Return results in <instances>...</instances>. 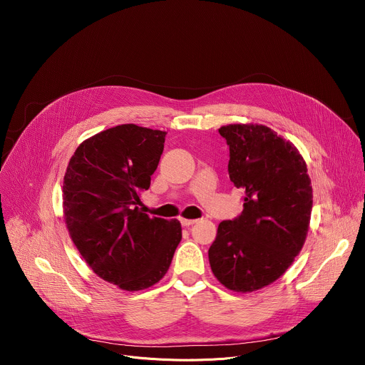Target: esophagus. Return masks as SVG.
<instances>
[{"label":"esophagus","mask_w":365,"mask_h":365,"mask_svg":"<svg viewBox=\"0 0 365 365\" xmlns=\"http://www.w3.org/2000/svg\"><path fill=\"white\" fill-rule=\"evenodd\" d=\"M196 221H197V220H186V218H180V224H182L183 227H190V225L196 224Z\"/></svg>","instance_id":"esophagus-1"}]
</instances>
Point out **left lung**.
<instances>
[{"label": "left lung", "instance_id": "obj_1", "mask_svg": "<svg viewBox=\"0 0 365 365\" xmlns=\"http://www.w3.org/2000/svg\"><path fill=\"white\" fill-rule=\"evenodd\" d=\"M220 134L230 147V179L244 190V210L220 224L207 255L227 289L247 293L292 266L306 240L314 196L300 153L272 128L230 124Z\"/></svg>", "mask_w": 365, "mask_h": 365}]
</instances>
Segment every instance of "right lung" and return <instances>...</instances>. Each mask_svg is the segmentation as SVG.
<instances>
[{
    "mask_svg": "<svg viewBox=\"0 0 365 365\" xmlns=\"http://www.w3.org/2000/svg\"><path fill=\"white\" fill-rule=\"evenodd\" d=\"M165 137L135 124L108 128L76 148L65 173L69 235L95 274L123 290L158 283L182 240L178 220L150 218L137 206L158 169Z\"/></svg>",
    "mask_w": 365,
    "mask_h": 365,
    "instance_id": "1",
    "label": "right lung"
}]
</instances>
